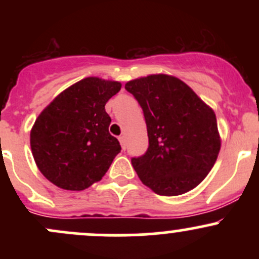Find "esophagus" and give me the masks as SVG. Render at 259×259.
I'll return each instance as SVG.
<instances>
[{
	"label": "esophagus",
	"instance_id": "obj_1",
	"mask_svg": "<svg viewBox=\"0 0 259 259\" xmlns=\"http://www.w3.org/2000/svg\"><path fill=\"white\" fill-rule=\"evenodd\" d=\"M119 140H120V144H121L122 150H125V149H126V138H125V135L119 137Z\"/></svg>",
	"mask_w": 259,
	"mask_h": 259
}]
</instances>
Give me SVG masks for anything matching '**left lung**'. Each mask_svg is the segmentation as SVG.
<instances>
[{
  "label": "left lung",
  "instance_id": "1",
  "mask_svg": "<svg viewBox=\"0 0 259 259\" xmlns=\"http://www.w3.org/2000/svg\"><path fill=\"white\" fill-rule=\"evenodd\" d=\"M143 109L149 145L132 158L140 180L159 195H180L207 177L221 139L215 114L183 81L150 75L126 82Z\"/></svg>",
  "mask_w": 259,
  "mask_h": 259
}]
</instances>
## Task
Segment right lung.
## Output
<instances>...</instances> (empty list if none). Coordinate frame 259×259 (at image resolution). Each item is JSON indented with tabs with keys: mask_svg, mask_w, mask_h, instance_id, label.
Returning a JSON list of instances; mask_svg holds the SVG:
<instances>
[{
	"mask_svg": "<svg viewBox=\"0 0 259 259\" xmlns=\"http://www.w3.org/2000/svg\"><path fill=\"white\" fill-rule=\"evenodd\" d=\"M121 83L86 77L60 94L31 130L32 155L41 173L59 188L82 190L99 182L120 153L105 111Z\"/></svg>",
	"mask_w": 259,
	"mask_h": 259,
	"instance_id": "add662e5",
	"label": "right lung"
}]
</instances>
